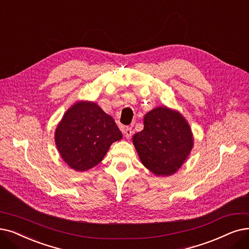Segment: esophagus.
<instances>
[{"label": "esophagus", "mask_w": 249, "mask_h": 249, "mask_svg": "<svg viewBox=\"0 0 249 249\" xmlns=\"http://www.w3.org/2000/svg\"><path fill=\"white\" fill-rule=\"evenodd\" d=\"M123 133L125 136L126 139H131L132 135H133V131H132V127L130 126H125L123 128Z\"/></svg>", "instance_id": "34e87169"}]
</instances>
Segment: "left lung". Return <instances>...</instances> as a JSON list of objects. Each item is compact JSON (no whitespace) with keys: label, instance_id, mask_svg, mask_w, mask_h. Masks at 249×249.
<instances>
[{"label":"left lung","instance_id":"1","mask_svg":"<svg viewBox=\"0 0 249 249\" xmlns=\"http://www.w3.org/2000/svg\"><path fill=\"white\" fill-rule=\"evenodd\" d=\"M141 162L156 176L167 177L180 168L193 148V134L177 110L159 106L144 116V128L133 137Z\"/></svg>","mask_w":249,"mask_h":249}]
</instances>
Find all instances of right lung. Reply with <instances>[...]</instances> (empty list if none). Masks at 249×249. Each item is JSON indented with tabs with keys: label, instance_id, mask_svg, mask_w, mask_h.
Here are the masks:
<instances>
[{
	"label": "right lung",
	"instance_id": "right-lung-1",
	"mask_svg": "<svg viewBox=\"0 0 249 249\" xmlns=\"http://www.w3.org/2000/svg\"><path fill=\"white\" fill-rule=\"evenodd\" d=\"M122 138L114 119L91 101H78L68 108L55 131L59 153L76 172L100 163L109 147Z\"/></svg>",
	"mask_w": 249,
	"mask_h": 249
}]
</instances>
